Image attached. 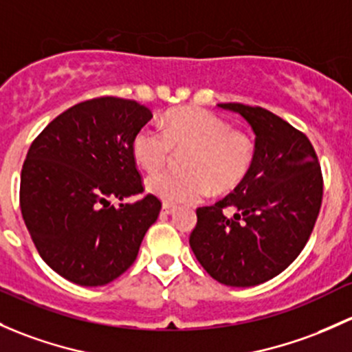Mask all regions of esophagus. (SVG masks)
<instances>
[{
  "label": "esophagus",
  "mask_w": 352,
  "mask_h": 352,
  "mask_svg": "<svg viewBox=\"0 0 352 352\" xmlns=\"http://www.w3.org/2000/svg\"><path fill=\"white\" fill-rule=\"evenodd\" d=\"M162 212H164V214H172V212H175V206H172V204H164V207H162Z\"/></svg>",
  "instance_id": "obj_1"
}]
</instances>
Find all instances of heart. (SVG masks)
Wrapping results in <instances>:
<instances>
[{"label": "heart", "instance_id": "heart-1", "mask_svg": "<svg viewBox=\"0 0 352 352\" xmlns=\"http://www.w3.org/2000/svg\"><path fill=\"white\" fill-rule=\"evenodd\" d=\"M173 150H188L184 158L187 172H162L146 179V190L166 204L201 202L210 188L216 194L232 190L248 175L254 157L244 133L231 129L210 111L194 108L170 111L164 129L146 124L133 136V157L146 172L160 170Z\"/></svg>", "mask_w": 352, "mask_h": 352}]
</instances>
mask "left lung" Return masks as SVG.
<instances>
[{
	"label": "left lung",
	"mask_w": 352,
	"mask_h": 352,
	"mask_svg": "<svg viewBox=\"0 0 352 352\" xmlns=\"http://www.w3.org/2000/svg\"><path fill=\"white\" fill-rule=\"evenodd\" d=\"M217 106L253 129V164L232 194L199 207L188 243L214 280L254 287L288 268L309 241L322 204V172L309 138L282 118L239 102Z\"/></svg>",
	"instance_id": "1"
}]
</instances>
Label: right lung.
Returning <instances> with one entry per match:
<instances>
[{
	"label": "right lung",
	"instance_id": "add662e5",
	"mask_svg": "<svg viewBox=\"0 0 352 352\" xmlns=\"http://www.w3.org/2000/svg\"><path fill=\"white\" fill-rule=\"evenodd\" d=\"M153 118L131 99L96 98L58 114L30 146L20 207L40 256L82 287H101L135 263L162 202L142 194L131 142ZM114 198L120 201L114 206Z\"/></svg>",
	"mask_w": 352,
	"mask_h": 352
}]
</instances>
